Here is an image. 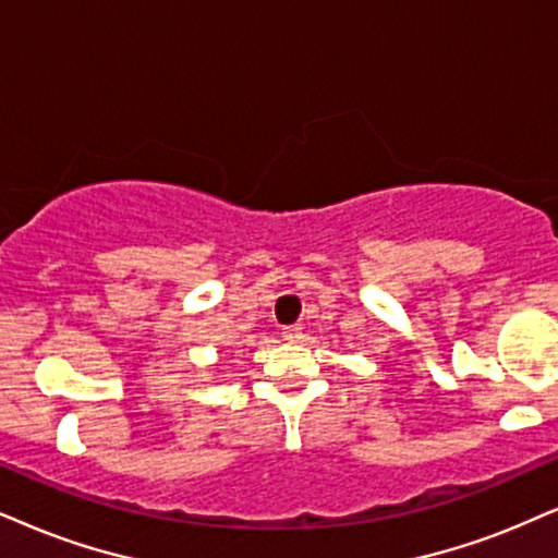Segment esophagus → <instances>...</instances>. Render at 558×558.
Instances as JSON below:
<instances>
[{"mask_svg":"<svg viewBox=\"0 0 558 558\" xmlns=\"http://www.w3.org/2000/svg\"><path fill=\"white\" fill-rule=\"evenodd\" d=\"M301 335H303L301 324H291V327L283 329V340H286V342H299Z\"/></svg>","mask_w":558,"mask_h":558,"instance_id":"1","label":"esophagus"}]
</instances>
